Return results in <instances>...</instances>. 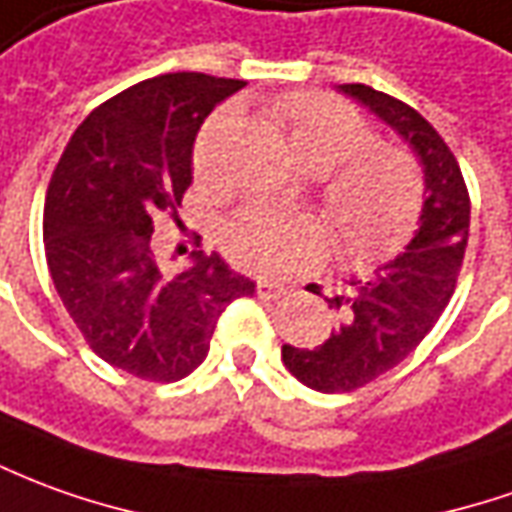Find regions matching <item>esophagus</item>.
Segmentation results:
<instances>
[{"label":"esophagus","mask_w":512,"mask_h":512,"mask_svg":"<svg viewBox=\"0 0 512 512\" xmlns=\"http://www.w3.org/2000/svg\"><path fill=\"white\" fill-rule=\"evenodd\" d=\"M256 295L262 301H276L281 295H287V287L278 284V281H256Z\"/></svg>","instance_id":"1"}]
</instances>
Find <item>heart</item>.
<instances>
[{
  "label": "heart",
  "mask_w": 512,
  "mask_h": 512,
  "mask_svg": "<svg viewBox=\"0 0 512 512\" xmlns=\"http://www.w3.org/2000/svg\"><path fill=\"white\" fill-rule=\"evenodd\" d=\"M273 119L292 153L323 176V206L337 228L340 253L354 267H376L404 253L421 228L424 169L398 144L373 142L376 133L354 105L323 91H298L278 102ZM236 116L222 111L197 136L192 172L200 186H220V150ZM228 259L256 276H287L320 262L331 231L312 214L248 209L222 234Z\"/></svg>",
  "instance_id": "b5f03b06"
}]
</instances>
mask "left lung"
<instances>
[{"label": "left lung", "instance_id": "8db88e82", "mask_svg": "<svg viewBox=\"0 0 512 512\" xmlns=\"http://www.w3.org/2000/svg\"><path fill=\"white\" fill-rule=\"evenodd\" d=\"M340 88L412 144L424 164L426 206L404 256L384 264L376 278L351 281L354 290L329 298V306L340 312V329L331 331L326 343L281 348L292 376L320 393L359 390L418 348L454 295L471 222L463 172L438 130L407 102L384 91L362 83Z\"/></svg>", "mask_w": 512, "mask_h": 512}]
</instances>
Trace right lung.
<instances>
[{
  "instance_id": "add662e5",
  "label": "right lung",
  "mask_w": 512,
  "mask_h": 512,
  "mask_svg": "<svg viewBox=\"0 0 512 512\" xmlns=\"http://www.w3.org/2000/svg\"><path fill=\"white\" fill-rule=\"evenodd\" d=\"M242 86L172 72L125 88L77 125L49 181L52 284L88 348L144 382L189 376L209 354L222 309L256 290L217 253H203L197 234L181 273L158 259L150 239L161 214L181 225L197 130Z\"/></svg>"
}]
</instances>
